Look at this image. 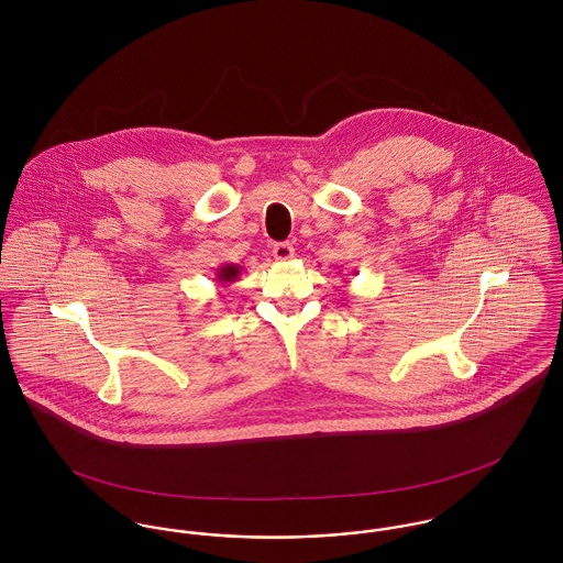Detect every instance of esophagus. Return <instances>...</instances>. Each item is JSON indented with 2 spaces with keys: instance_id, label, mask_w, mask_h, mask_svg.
I'll list each match as a JSON object with an SVG mask.
<instances>
[{
  "instance_id": "obj_1",
  "label": "esophagus",
  "mask_w": 563,
  "mask_h": 563,
  "mask_svg": "<svg viewBox=\"0 0 563 563\" xmlns=\"http://www.w3.org/2000/svg\"><path fill=\"white\" fill-rule=\"evenodd\" d=\"M273 257H275L277 262H288V260L295 257V246H292L290 242H277V244L273 246Z\"/></svg>"
}]
</instances>
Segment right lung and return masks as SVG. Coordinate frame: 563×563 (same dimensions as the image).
<instances>
[{
	"label": "right lung",
	"instance_id": "obj_1",
	"mask_svg": "<svg viewBox=\"0 0 563 563\" xmlns=\"http://www.w3.org/2000/svg\"><path fill=\"white\" fill-rule=\"evenodd\" d=\"M242 266L239 264H221L219 268H214V282L217 286L225 288L228 284H234L241 275Z\"/></svg>",
	"mask_w": 563,
	"mask_h": 563
}]
</instances>
